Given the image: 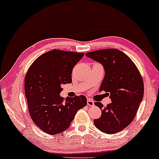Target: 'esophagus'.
<instances>
[{
    "label": "esophagus",
    "instance_id": "obj_1",
    "mask_svg": "<svg viewBox=\"0 0 159 159\" xmlns=\"http://www.w3.org/2000/svg\"><path fill=\"white\" fill-rule=\"evenodd\" d=\"M87 104H88V106H94V101H92L91 99H88V101H87Z\"/></svg>",
    "mask_w": 159,
    "mask_h": 159
}]
</instances>
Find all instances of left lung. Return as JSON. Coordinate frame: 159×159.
<instances>
[{
  "mask_svg": "<svg viewBox=\"0 0 159 159\" xmlns=\"http://www.w3.org/2000/svg\"><path fill=\"white\" fill-rule=\"evenodd\" d=\"M85 55L103 65L106 74L99 90L105 91L111 99L106 107L95 102L102 113L100 118L94 119V125L104 133L120 132L134 119L143 98L140 71L129 56L118 49L98 50Z\"/></svg>",
  "mask_w": 159,
  "mask_h": 159,
  "instance_id": "left-lung-1",
  "label": "left lung"
}]
</instances>
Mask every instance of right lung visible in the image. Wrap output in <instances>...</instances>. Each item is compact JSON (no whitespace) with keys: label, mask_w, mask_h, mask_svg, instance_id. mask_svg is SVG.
<instances>
[{"label":"right lung","mask_w":159,"mask_h":159,"mask_svg":"<svg viewBox=\"0 0 159 159\" xmlns=\"http://www.w3.org/2000/svg\"><path fill=\"white\" fill-rule=\"evenodd\" d=\"M84 53L52 50L37 58L25 78V96L33 122L45 133L59 134L68 129L80 109L87 105L84 95L61 97L63 84L71 82L74 66Z\"/></svg>","instance_id":"add662e5"}]
</instances>
